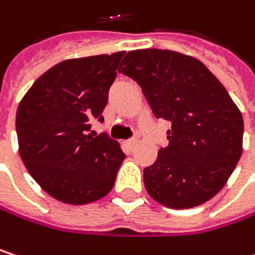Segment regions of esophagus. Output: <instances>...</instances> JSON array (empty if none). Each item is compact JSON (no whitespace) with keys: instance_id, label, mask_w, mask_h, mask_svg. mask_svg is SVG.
Instances as JSON below:
<instances>
[{"instance_id":"1","label":"esophagus","mask_w":255,"mask_h":255,"mask_svg":"<svg viewBox=\"0 0 255 255\" xmlns=\"http://www.w3.org/2000/svg\"><path fill=\"white\" fill-rule=\"evenodd\" d=\"M135 144H137V138H129L127 141H124V146H126L127 149H132Z\"/></svg>"}]
</instances>
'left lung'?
<instances>
[{
	"mask_svg": "<svg viewBox=\"0 0 255 255\" xmlns=\"http://www.w3.org/2000/svg\"><path fill=\"white\" fill-rule=\"evenodd\" d=\"M120 72L132 78L156 118L171 123L168 146L143 171L147 193L174 210L198 207L228 183L241 153L244 120L228 90L192 56L128 51Z\"/></svg>",
	"mask_w": 255,
	"mask_h": 255,
	"instance_id": "8db88e82",
	"label": "left lung"
}]
</instances>
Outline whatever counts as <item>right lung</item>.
Returning <instances> with one entry per match:
<instances>
[{
    "label": "right lung",
    "instance_id": "obj_1",
    "mask_svg": "<svg viewBox=\"0 0 255 255\" xmlns=\"http://www.w3.org/2000/svg\"><path fill=\"white\" fill-rule=\"evenodd\" d=\"M126 51L69 59L27 90L17 108L19 153L33 180L54 199L84 205L106 196L126 158L117 140L88 134L103 121L108 91Z\"/></svg>",
    "mask_w": 255,
    "mask_h": 255
}]
</instances>
